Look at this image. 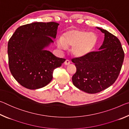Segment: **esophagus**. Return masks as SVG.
I'll use <instances>...</instances> for the list:
<instances>
[{"label": "esophagus", "mask_w": 129, "mask_h": 129, "mask_svg": "<svg viewBox=\"0 0 129 129\" xmlns=\"http://www.w3.org/2000/svg\"><path fill=\"white\" fill-rule=\"evenodd\" d=\"M70 63H71V62H70V61L69 60H68V59H67L65 61V62H64V64L65 65H69Z\"/></svg>", "instance_id": "obj_1"}]
</instances>
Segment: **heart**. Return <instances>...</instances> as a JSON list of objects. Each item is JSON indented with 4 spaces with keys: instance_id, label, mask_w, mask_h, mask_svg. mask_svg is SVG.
<instances>
[{
    "instance_id": "b5f03b06",
    "label": "heart",
    "mask_w": 129,
    "mask_h": 129,
    "mask_svg": "<svg viewBox=\"0 0 129 129\" xmlns=\"http://www.w3.org/2000/svg\"><path fill=\"white\" fill-rule=\"evenodd\" d=\"M97 42V37L93 32L72 28L63 34L62 39L57 41L59 48L65 50L72 47L71 53L76 57H82L93 51Z\"/></svg>"
}]
</instances>
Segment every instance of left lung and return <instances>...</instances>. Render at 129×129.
I'll return each mask as SVG.
<instances>
[{
  "instance_id": "8db88e82",
  "label": "left lung",
  "mask_w": 129,
  "mask_h": 129,
  "mask_svg": "<svg viewBox=\"0 0 129 129\" xmlns=\"http://www.w3.org/2000/svg\"><path fill=\"white\" fill-rule=\"evenodd\" d=\"M105 34L99 51L72 59L76 72L72 77L74 85L85 92H100L115 82L119 75L125 53L121 42L108 30L97 27Z\"/></svg>"
}]
</instances>
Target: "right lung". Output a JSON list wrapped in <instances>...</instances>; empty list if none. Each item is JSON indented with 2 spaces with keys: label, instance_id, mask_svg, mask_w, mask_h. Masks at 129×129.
I'll return each mask as SVG.
<instances>
[{
  "label": "right lung",
  "instance_id": "1",
  "mask_svg": "<svg viewBox=\"0 0 129 129\" xmlns=\"http://www.w3.org/2000/svg\"><path fill=\"white\" fill-rule=\"evenodd\" d=\"M58 23L35 22L19 27L8 43L11 73L21 86L32 89L44 87L51 81L54 69L65 58L45 49L55 39Z\"/></svg>",
  "mask_w": 129,
  "mask_h": 129
}]
</instances>
